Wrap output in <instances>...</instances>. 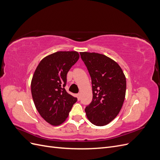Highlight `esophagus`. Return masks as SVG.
<instances>
[{
    "label": "esophagus",
    "instance_id": "34e87169",
    "mask_svg": "<svg viewBox=\"0 0 160 160\" xmlns=\"http://www.w3.org/2000/svg\"><path fill=\"white\" fill-rule=\"evenodd\" d=\"M77 99H78V100H80V99H81V94L80 93L77 94Z\"/></svg>",
    "mask_w": 160,
    "mask_h": 160
}]
</instances>
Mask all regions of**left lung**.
<instances>
[{"label": "left lung", "mask_w": 160, "mask_h": 160, "mask_svg": "<svg viewBox=\"0 0 160 160\" xmlns=\"http://www.w3.org/2000/svg\"><path fill=\"white\" fill-rule=\"evenodd\" d=\"M91 78L93 99L85 109L90 122L98 126L109 123L122 108L126 79L120 66L113 59L96 52H81Z\"/></svg>", "instance_id": "1"}]
</instances>
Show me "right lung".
Segmentation results:
<instances>
[{
	"label": "right lung",
	"mask_w": 160,
	"mask_h": 160,
	"mask_svg": "<svg viewBox=\"0 0 160 160\" xmlns=\"http://www.w3.org/2000/svg\"><path fill=\"white\" fill-rule=\"evenodd\" d=\"M79 58L77 51H58L41 61L31 81L34 103L47 123L57 126L63 123L77 99L65 87L67 72Z\"/></svg>",
	"instance_id": "right-lung-1"
}]
</instances>
